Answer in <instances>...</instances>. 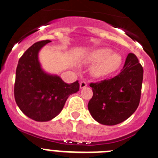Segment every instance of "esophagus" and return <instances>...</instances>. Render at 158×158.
Listing matches in <instances>:
<instances>
[{
  "label": "esophagus",
  "mask_w": 158,
  "mask_h": 158,
  "mask_svg": "<svg viewBox=\"0 0 158 158\" xmlns=\"http://www.w3.org/2000/svg\"><path fill=\"white\" fill-rule=\"evenodd\" d=\"M87 85H88V84H87V82H85V81H82V82H80V88L81 89L85 88V87L87 86Z\"/></svg>",
  "instance_id": "esophagus-1"
}]
</instances>
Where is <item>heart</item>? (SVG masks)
<instances>
[{
    "instance_id": "heart-1",
    "label": "heart",
    "mask_w": 158,
    "mask_h": 158,
    "mask_svg": "<svg viewBox=\"0 0 158 158\" xmlns=\"http://www.w3.org/2000/svg\"><path fill=\"white\" fill-rule=\"evenodd\" d=\"M87 63L93 64L92 73L96 77L110 76L120 68L122 57L120 54L113 52L110 48H99L90 53L85 59Z\"/></svg>"
}]
</instances>
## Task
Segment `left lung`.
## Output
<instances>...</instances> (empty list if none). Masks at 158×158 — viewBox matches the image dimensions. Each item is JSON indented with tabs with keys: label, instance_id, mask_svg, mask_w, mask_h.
Segmentation results:
<instances>
[{
	"label": "left lung",
	"instance_id": "obj_1",
	"mask_svg": "<svg viewBox=\"0 0 158 158\" xmlns=\"http://www.w3.org/2000/svg\"><path fill=\"white\" fill-rule=\"evenodd\" d=\"M143 75V67L138 59L130 53L117 76L90 83L93 95L88 103V109L93 119L108 126L128 119L140 103Z\"/></svg>",
	"mask_w": 158,
	"mask_h": 158
}]
</instances>
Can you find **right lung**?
Listing matches in <instances>:
<instances>
[{"mask_svg": "<svg viewBox=\"0 0 158 158\" xmlns=\"http://www.w3.org/2000/svg\"><path fill=\"white\" fill-rule=\"evenodd\" d=\"M49 42L41 41L27 48L16 69L14 93L17 105L26 116L38 122L52 120L62 111L69 96L79 89L78 80L67 84L42 69L38 52Z\"/></svg>", "mask_w": 158, "mask_h": 158, "instance_id": "right-lung-1", "label": "right lung"}]
</instances>
